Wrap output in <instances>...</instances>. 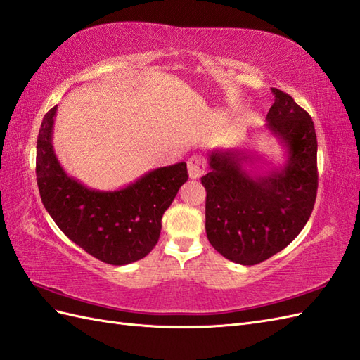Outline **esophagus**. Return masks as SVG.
Segmentation results:
<instances>
[{"instance_id": "esophagus-1", "label": "esophagus", "mask_w": 360, "mask_h": 360, "mask_svg": "<svg viewBox=\"0 0 360 360\" xmlns=\"http://www.w3.org/2000/svg\"><path fill=\"white\" fill-rule=\"evenodd\" d=\"M187 167H188L190 179H198L205 173V161H204V158L199 155L191 156L187 161Z\"/></svg>"}]
</instances>
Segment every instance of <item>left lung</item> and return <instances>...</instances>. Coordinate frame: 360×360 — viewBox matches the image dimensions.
<instances>
[{"label":"left lung","instance_id":"8db88e82","mask_svg":"<svg viewBox=\"0 0 360 360\" xmlns=\"http://www.w3.org/2000/svg\"><path fill=\"white\" fill-rule=\"evenodd\" d=\"M266 130L287 148L281 169L247 170L259 156L239 148L208 153L205 231L216 252L240 265L279 253L305 227L317 191V139L311 116L295 99L271 89Z\"/></svg>","mask_w":360,"mask_h":360}]
</instances>
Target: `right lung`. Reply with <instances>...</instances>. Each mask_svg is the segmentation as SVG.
<instances>
[{"mask_svg":"<svg viewBox=\"0 0 360 360\" xmlns=\"http://www.w3.org/2000/svg\"><path fill=\"white\" fill-rule=\"evenodd\" d=\"M56 108L44 115L37 142V182L46 210L67 238L99 261H139L158 244L162 214L188 179L187 164L155 169L120 190L89 188L69 176L55 155Z\"/></svg>","mask_w":360,"mask_h":360,"instance_id":"right-lung-1","label":"right lung"}]
</instances>
